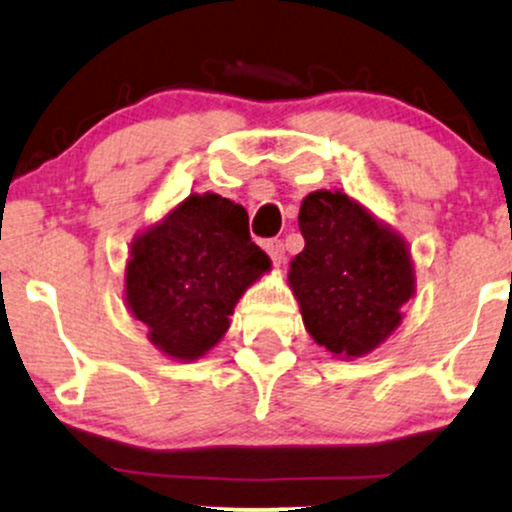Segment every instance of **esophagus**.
<instances>
[{
  "label": "esophagus",
  "instance_id": "obj_1",
  "mask_svg": "<svg viewBox=\"0 0 512 512\" xmlns=\"http://www.w3.org/2000/svg\"><path fill=\"white\" fill-rule=\"evenodd\" d=\"M262 248L267 250V255L272 257V262H274V264H281V262H284V243H281V240H276V238L264 240Z\"/></svg>",
  "mask_w": 512,
  "mask_h": 512
}]
</instances>
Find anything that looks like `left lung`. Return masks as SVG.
Segmentation results:
<instances>
[{
    "mask_svg": "<svg viewBox=\"0 0 512 512\" xmlns=\"http://www.w3.org/2000/svg\"><path fill=\"white\" fill-rule=\"evenodd\" d=\"M298 228L305 248L289 281L305 330L337 356L368 354L399 325L414 293L407 248L342 192L305 197Z\"/></svg>",
    "mask_w": 512,
    "mask_h": 512,
    "instance_id": "obj_1",
    "label": "left lung"
}]
</instances>
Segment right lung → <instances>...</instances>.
Masks as SVG:
<instances>
[{"mask_svg":"<svg viewBox=\"0 0 512 512\" xmlns=\"http://www.w3.org/2000/svg\"><path fill=\"white\" fill-rule=\"evenodd\" d=\"M267 269L248 211L211 192L192 195L134 240L127 305L163 354L192 361L219 342L238 298Z\"/></svg>","mask_w":512,"mask_h":512,"instance_id":"1","label":"right lung"}]
</instances>
